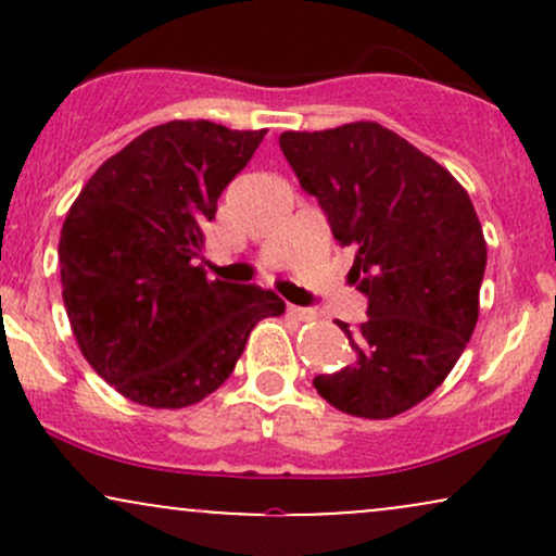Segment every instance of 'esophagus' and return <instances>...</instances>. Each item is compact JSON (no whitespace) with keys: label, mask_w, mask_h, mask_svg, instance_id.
Masks as SVG:
<instances>
[{"label":"esophagus","mask_w":556,"mask_h":556,"mask_svg":"<svg viewBox=\"0 0 556 556\" xmlns=\"http://www.w3.org/2000/svg\"><path fill=\"white\" fill-rule=\"evenodd\" d=\"M287 316L295 321H314L316 314L311 308H300V305H287Z\"/></svg>","instance_id":"34e87169"}]
</instances>
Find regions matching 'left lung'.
Returning <instances> with one entry per match:
<instances>
[{"label":"left lung","mask_w":556,"mask_h":556,"mask_svg":"<svg viewBox=\"0 0 556 556\" xmlns=\"http://www.w3.org/2000/svg\"><path fill=\"white\" fill-rule=\"evenodd\" d=\"M279 149L355 251L350 282L368 298L358 329L337 321L355 361L316 376V392L350 416H400L442 384L476 329L486 240L473 203L379 123L282 132Z\"/></svg>","instance_id":"8db88e82"}]
</instances>
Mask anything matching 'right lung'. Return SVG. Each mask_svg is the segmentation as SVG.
Wrapping results in <instances>:
<instances>
[{"label": "right lung", "mask_w": 556, "mask_h": 556, "mask_svg": "<svg viewBox=\"0 0 556 556\" xmlns=\"http://www.w3.org/2000/svg\"><path fill=\"white\" fill-rule=\"evenodd\" d=\"M266 130L172 119L106 159L70 206L62 298L93 371L146 407H188L219 389L261 318L285 303L193 266L216 201Z\"/></svg>", "instance_id": "1"}]
</instances>
